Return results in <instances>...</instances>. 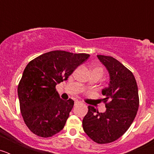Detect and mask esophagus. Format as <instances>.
I'll return each mask as SVG.
<instances>
[{
    "mask_svg": "<svg viewBox=\"0 0 154 154\" xmlns=\"http://www.w3.org/2000/svg\"><path fill=\"white\" fill-rule=\"evenodd\" d=\"M81 102H79V101H75V106H78V105L81 104Z\"/></svg>",
    "mask_w": 154,
    "mask_h": 154,
    "instance_id": "1",
    "label": "esophagus"
}]
</instances>
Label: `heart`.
Listing matches in <instances>:
<instances>
[{"mask_svg":"<svg viewBox=\"0 0 154 154\" xmlns=\"http://www.w3.org/2000/svg\"><path fill=\"white\" fill-rule=\"evenodd\" d=\"M92 70H96V71H99V72H101L102 74H103V69H102V68H100V67H95V68H94L93 69H92Z\"/></svg>","mask_w":154,"mask_h":154,"instance_id":"heart-1","label":"heart"}]
</instances>
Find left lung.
Returning a JSON list of instances; mask_svg holds the SVG:
<instances>
[{"label":"left lung","instance_id":"obj_1","mask_svg":"<svg viewBox=\"0 0 154 154\" xmlns=\"http://www.w3.org/2000/svg\"><path fill=\"white\" fill-rule=\"evenodd\" d=\"M109 74V83L102 90L106 112L88 106L82 127L94 142L112 143L124 134L135 119L139 108L138 88L133 73L111 56L97 55Z\"/></svg>","mask_w":154,"mask_h":154}]
</instances>
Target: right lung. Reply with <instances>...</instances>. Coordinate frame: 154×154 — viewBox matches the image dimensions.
Wrapping results in <instances>:
<instances>
[{"instance_id":"1","label":"right lung","mask_w":154,"mask_h":154,"mask_svg":"<svg viewBox=\"0 0 154 154\" xmlns=\"http://www.w3.org/2000/svg\"><path fill=\"white\" fill-rule=\"evenodd\" d=\"M89 57L85 53L51 51L27 65L18 84L17 95L24 123L35 135L46 138L63 129L74 101L61 99L55 86L67 80Z\"/></svg>"}]
</instances>
